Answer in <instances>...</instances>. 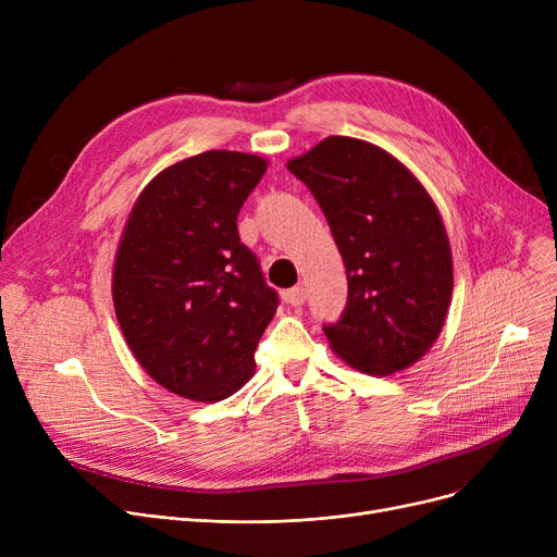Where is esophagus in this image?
<instances>
[{"label":"esophagus","mask_w":557,"mask_h":557,"mask_svg":"<svg viewBox=\"0 0 557 557\" xmlns=\"http://www.w3.org/2000/svg\"><path fill=\"white\" fill-rule=\"evenodd\" d=\"M284 298H286V302H288V305L300 307V305H305V300H307V288H305V286H294V288H288L286 294H284Z\"/></svg>","instance_id":"obj_1"}]
</instances>
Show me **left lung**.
I'll use <instances>...</instances> for the list:
<instances>
[{"instance_id": "1", "label": "left lung", "mask_w": 557, "mask_h": 557, "mask_svg": "<svg viewBox=\"0 0 557 557\" xmlns=\"http://www.w3.org/2000/svg\"><path fill=\"white\" fill-rule=\"evenodd\" d=\"M323 210L347 271V305L325 325L330 347L368 374L420 361L441 336L454 263L435 202L379 146L332 135L288 160Z\"/></svg>"}]
</instances>
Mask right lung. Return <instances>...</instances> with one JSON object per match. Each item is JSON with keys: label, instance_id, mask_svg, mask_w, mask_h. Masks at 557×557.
Returning <instances> with one entry per match:
<instances>
[{"label": "right lung", "instance_id": "1", "mask_svg": "<svg viewBox=\"0 0 557 557\" xmlns=\"http://www.w3.org/2000/svg\"><path fill=\"white\" fill-rule=\"evenodd\" d=\"M267 160L205 151L144 187L114 257L112 302L139 366L169 393L221 401L255 372L280 305L237 216Z\"/></svg>", "mask_w": 557, "mask_h": 557}]
</instances>
